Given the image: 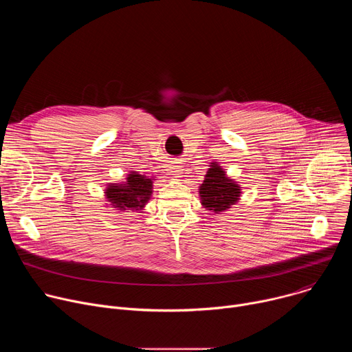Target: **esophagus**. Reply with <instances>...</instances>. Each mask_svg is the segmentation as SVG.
<instances>
[{
  "instance_id": "esophagus-1",
  "label": "esophagus",
  "mask_w": 352,
  "mask_h": 352,
  "mask_svg": "<svg viewBox=\"0 0 352 352\" xmlns=\"http://www.w3.org/2000/svg\"><path fill=\"white\" fill-rule=\"evenodd\" d=\"M182 164H181V162L179 160H174V162H171V164H170V173H171V175H174V178H181L182 177Z\"/></svg>"
}]
</instances>
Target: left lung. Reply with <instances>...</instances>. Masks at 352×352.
I'll list each match as a JSON object with an SVG mask.
<instances>
[{"mask_svg":"<svg viewBox=\"0 0 352 352\" xmlns=\"http://www.w3.org/2000/svg\"><path fill=\"white\" fill-rule=\"evenodd\" d=\"M209 167L204 184L199 186L200 204L206 210L220 214L238 202L242 192L241 186L227 177V173L217 162H212Z\"/></svg>","mask_w":352,"mask_h":352,"instance_id":"obj_1","label":"left lung"}]
</instances>
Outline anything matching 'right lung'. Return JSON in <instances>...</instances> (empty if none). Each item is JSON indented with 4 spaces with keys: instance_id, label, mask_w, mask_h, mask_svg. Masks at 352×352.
Here are the masks:
<instances>
[{
    "instance_id": "1",
    "label": "right lung",
    "mask_w": 352,
    "mask_h": 352,
    "mask_svg": "<svg viewBox=\"0 0 352 352\" xmlns=\"http://www.w3.org/2000/svg\"><path fill=\"white\" fill-rule=\"evenodd\" d=\"M155 177H146L131 171L122 184H109L104 196L110 206L120 212H140L153 193Z\"/></svg>"
}]
</instances>
